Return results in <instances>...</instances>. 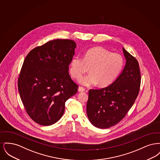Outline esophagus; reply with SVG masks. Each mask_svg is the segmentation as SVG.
Masks as SVG:
<instances>
[{"instance_id": "esophagus-1", "label": "esophagus", "mask_w": 160, "mask_h": 160, "mask_svg": "<svg viewBox=\"0 0 160 160\" xmlns=\"http://www.w3.org/2000/svg\"><path fill=\"white\" fill-rule=\"evenodd\" d=\"M85 91V89L83 88V87H82V86H80L79 88H78V91L79 92H84Z\"/></svg>"}]
</instances>
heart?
Returning <instances> with one entry per match:
<instances>
[{
    "instance_id": "b5f03b06",
    "label": "heart",
    "mask_w": 160,
    "mask_h": 160,
    "mask_svg": "<svg viewBox=\"0 0 160 160\" xmlns=\"http://www.w3.org/2000/svg\"><path fill=\"white\" fill-rule=\"evenodd\" d=\"M124 65L120 54L112 53L102 47L88 50L83 58L75 56L70 61L69 72L74 78L78 79L90 67V74L82 77L79 83L84 86L98 83L99 86H106L112 83L119 76Z\"/></svg>"
}]
</instances>
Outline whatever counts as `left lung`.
Returning <instances> with one entry per match:
<instances>
[{"instance_id": "8db88e82", "label": "left lung", "mask_w": 160, "mask_h": 160, "mask_svg": "<svg viewBox=\"0 0 160 160\" xmlns=\"http://www.w3.org/2000/svg\"><path fill=\"white\" fill-rule=\"evenodd\" d=\"M126 65L120 76L106 88L90 89L87 114L92 124L108 128L125 118L138 95L141 75L137 59L123 48Z\"/></svg>"}]
</instances>
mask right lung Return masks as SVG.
Segmentation results:
<instances>
[{
	"instance_id": "1",
	"label": "right lung",
	"mask_w": 160,
	"mask_h": 160,
	"mask_svg": "<svg viewBox=\"0 0 160 160\" xmlns=\"http://www.w3.org/2000/svg\"><path fill=\"white\" fill-rule=\"evenodd\" d=\"M76 47L72 40L58 39L32 49L24 59L18 89L26 113L39 125L58 122L65 102L78 91L68 72Z\"/></svg>"
}]
</instances>
